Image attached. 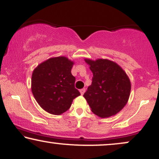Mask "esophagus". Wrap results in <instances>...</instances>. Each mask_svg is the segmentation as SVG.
I'll list each match as a JSON object with an SVG mask.
<instances>
[{"label": "esophagus", "mask_w": 159, "mask_h": 159, "mask_svg": "<svg viewBox=\"0 0 159 159\" xmlns=\"http://www.w3.org/2000/svg\"><path fill=\"white\" fill-rule=\"evenodd\" d=\"M85 91H86V90H85L84 88L81 89V90H80V93H81V95H84V93H85Z\"/></svg>", "instance_id": "1"}]
</instances>
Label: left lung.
I'll return each mask as SVG.
<instances>
[{"instance_id":"obj_1","label":"left lung","mask_w":159,"mask_h":159,"mask_svg":"<svg viewBox=\"0 0 159 159\" xmlns=\"http://www.w3.org/2000/svg\"><path fill=\"white\" fill-rule=\"evenodd\" d=\"M92 71V84L84 94L93 113L100 117L117 114L127 103L131 83L126 73L114 62L86 59Z\"/></svg>"}]
</instances>
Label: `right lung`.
I'll list each match as a JSON object with an SVG mask.
<instances>
[{"label": "right lung", "instance_id": "1", "mask_svg": "<svg viewBox=\"0 0 159 159\" xmlns=\"http://www.w3.org/2000/svg\"><path fill=\"white\" fill-rule=\"evenodd\" d=\"M73 62L65 57L47 60L34 69L31 90L38 104L49 114L60 115L69 110L81 93L75 87L71 73Z\"/></svg>", "mask_w": 159, "mask_h": 159}]
</instances>
